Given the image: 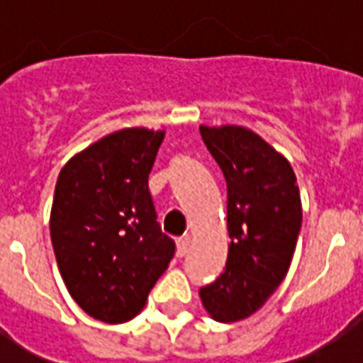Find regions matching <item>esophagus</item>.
Segmentation results:
<instances>
[{
	"instance_id": "1",
	"label": "esophagus",
	"mask_w": 363,
	"mask_h": 363,
	"mask_svg": "<svg viewBox=\"0 0 363 363\" xmlns=\"http://www.w3.org/2000/svg\"><path fill=\"white\" fill-rule=\"evenodd\" d=\"M189 245H190L189 235L179 237V239H177V252H179V257H184V255H186V251H189Z\"/></svg>"
}]
</instances>
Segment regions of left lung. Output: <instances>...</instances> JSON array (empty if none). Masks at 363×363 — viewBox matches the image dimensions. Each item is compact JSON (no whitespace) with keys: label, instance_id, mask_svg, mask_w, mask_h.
Instances as JSON below:
<instances>
[{"label":"left lung","instance_id":"obj_1","mask_svg":"<svg viewBox=\"0 0 363 363\" xmlns=\"http://www.w3.org/2000/svg\"><path fill=\"white\" fill-rule=\"evenodd\" d=\"M228 182L229 252L220 278L200 288L212 319L235 323L267 303L286 278L301 229V198L289 161L243 126H200Z\"/></svg>","mask_w":363,"mask_h":363}]
</instances>
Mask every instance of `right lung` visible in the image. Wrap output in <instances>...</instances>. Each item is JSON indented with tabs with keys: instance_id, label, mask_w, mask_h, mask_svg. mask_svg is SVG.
Returning a JSON list of instances; mask_svg holds the SVG:
<instances>
[{
	"instance_id": "obj_1",
	"label": "right lung",
	"mask_w": 363,
	"mask_h": 363,
	"mask_svg": "<svg viewBox=\"0 0 363 363\" xmlns=\"http://www.w3.org/2000/svg\"><path fill=\"white\" fill-rule=\"evenodd\" d=\"M165 132L124 128L60 171L50 212L54 255L69 296L103 323L142 311L174 255L147 186Z\"/></svg>"
}]
</instances>
